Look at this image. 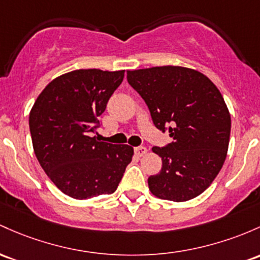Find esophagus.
<instances>
[{"mask_svg": "<svg viewBox=\"0 0 260 260\" xmlns=\"http://www.w3.org/2000/svg\"><path fill=\"white\" fill-rule=\"evenodd\" d=\"M147 152H148V149L145 147H136L135 148L136 155H138V156H143L144 154H147Z\"/></svg>", "mask_w": 260, "mask_h": 260, "instance_id": "1", "label": "esophagus"}]
</instances>
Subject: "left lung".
<instances>
[{
	"label": "left lung",
	"mask_w": 260,
	"mask_h": 260,
	"mask_svg": "<svg viewBox=\"0 0 260 260\" xmlns=\"http://www.w3.org/2000/svg\"><path fill=\"white\" fill-rule=\"evenodd\" d=\"M131 85L149 108L153 123L173 138L153 147L161 170L148 178L154 196L182 202L204 192L226 160L231 116L221 92L199 71L155 67L127 71Z\"/></svg>",
	"instance_id": "obj_1"
}]
</instances>
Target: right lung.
<instances>
[{
    "label": "right lung",
    "mask_w": 260,
    "mask_h": 260,
    "mask_svg": "<svg viewBox=\"0 0 260 260\" xmlns=\"http://www.w3.org/2000/svg\"><path fill=\"white\" fill-rule=\"evenodd\" d=\"M124 70L80 69L45 86L29 113L33 149L61 192L86 200L115 192L133 148L100 142L92 133Z\"/></svg>",
    "instance_id": "1"
}]
</instances>
